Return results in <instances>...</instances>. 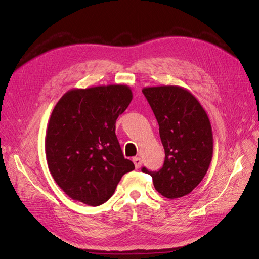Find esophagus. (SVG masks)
Segmentation results:
<instances>
[{
    "label": "esophagus",
    "mask_w": 259,
    "mask_h": 259,
    "mask_svg": "<svg viewBox=\"0 0 259 259\" xmlns=\"http://www.w3.org/2000/svg\"><path fill=\"white\" fill-rule=\"evenodd\" d=\"M133 162H134L136 168H139L140 166H142V163L143 162H142V159H140V158H137V156H136V158L133 159Z\"/></svg>",
    "instance_id": "esophagus-1"
}]
</instances>
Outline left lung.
<instances>
[{
  "label": "left lung",
  "mask_w": 259,
  "mask_h": 259,
  "mask_svg": "<svg viewBox=\"0 0 259 259\" xmlns=\"http://www.w3.org/2000/svg\"><path fill=\"white\" fill-rule=\"evenodd\" d=\"M159 123L165 160L151 175L155 190L168 199L190 193L204 178L213 156L208 116L190 92L175 85L143 90Z\"/></svg>",
  "instance_id": "8db88e82"
}]
</instances>
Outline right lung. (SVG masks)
<instances>
[{"label": "right lung", "mask_w": 259, "mask_h": 259, "mask_svg": "<svg viewBox=\"0 0 259 259\" xmlns=\"http://www.w3.org/2000/svg\"><path fill=\"white\" fill-rule=\"evenodd\" d=\"M126 85L67 92L48 125L45 154L55 182L70 198L98 206L112 197L124 174L135 168L125 159L115 122L132 101Z\"/></svg>", "instance_id": "right-lung-1"}]
</instances>
